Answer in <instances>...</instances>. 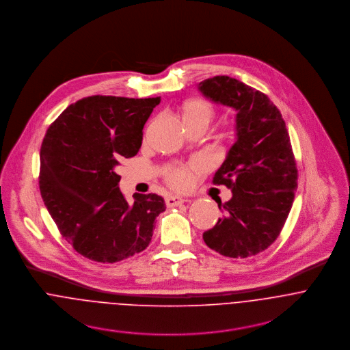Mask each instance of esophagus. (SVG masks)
Here are the masks:
<instances>
[{
	"label": "esophagus",
	"mask_w": 350,
	"mask_h": 350,
	"mask_svg": "<svg viewBox=\"0 0 350 350\" xmlns=\"http://www.w3.org/2000/svg\"><path fill=\"white\" fill-rule=\"evenodd\" d=\"M185 201H187V200H185V198H183V197H180V196H167V197H166V200H165V202H166V205H167L169 208L178 206V205L184 204Z\"/></svg>",
	"instance_id": "1"
}]
</instances>
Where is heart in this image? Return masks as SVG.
I'll return each mask as SVG.
<instances>
[{"mask_svg":"<svg viewBox=\"0 0 350 350\" xmlns=\"http://www.w3.org/2000/svg\"><path fill=\"white\" fill-rule=\"evenodd\" d=\"M183 117L187 126L202 123L209 124L212 119L216 117L215 106L205 99H193L185 103L183 109ZM204 167V163L200 159H194L187 165L173 166L166 170V181L170 187L176 189H188L193 180V173L200 172Z\"/></svg>","mask_w":350,"mask_h":350,"instance_id":"obj_1","label":"heart"}]
</instances>
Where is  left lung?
<instances>
[{
    "mask_svg": "<svg viewBox=\"0 0 350 350\" xmlns=\"http://www.w3.org/2000/svg\"><path fill=\"white\" fill-rule=\"evenodd\" d=\"M200 91L237 113V139L212 181L232 198L217 201L224 216L202 239L224 256H252L276 240L293 206L298 170L288 131L269 96L236 79L202 80Z\"/></svg>",
    "mask_w": 350,
    "mask_h": 350,
    "instance_id": "8db88e82",
    "label": "left lung"
}]
</instances>
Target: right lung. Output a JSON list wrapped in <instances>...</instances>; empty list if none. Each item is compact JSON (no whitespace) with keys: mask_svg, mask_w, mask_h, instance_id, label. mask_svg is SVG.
<instances>
[{"mask_svg":"<svg viewBox=\"0 0 350 350\" xmlns=\"http://www.w3.org/2000/svg\"><path fill=\"white\" fill-rule=\"evenodd\" d=\"M161 98L92 95L48 127L40 150V193L63 237L87 259L116 263L152 241L165 202L156 193L119 191V161L135 156Z\"/></svg>","mask_w":350,"mask_h":350,"instance_id":"right-lung-1","label":"right lung"}]
</instances>
